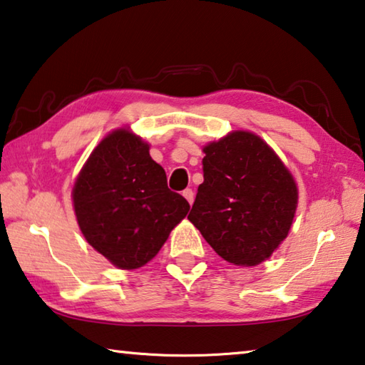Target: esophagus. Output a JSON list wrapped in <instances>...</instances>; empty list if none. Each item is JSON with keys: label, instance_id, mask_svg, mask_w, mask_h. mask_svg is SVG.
<instances>
[{"label": "esophagus", "instance_id": "esophagus-1", "mask_svg": "<svg viewBox=\"0 0 365 365\" xmlns=\"http://www.w3.org/2000/svg\"><path fill=\"white\" fill-rule=\"evenodd\" d=\"M183 196H185V200H187L190 205H193V200H195V193H193V190L191 188H187V190H183Z\"/></svg>", "mask_w": 365, "mask_h": 365}]
</instances>
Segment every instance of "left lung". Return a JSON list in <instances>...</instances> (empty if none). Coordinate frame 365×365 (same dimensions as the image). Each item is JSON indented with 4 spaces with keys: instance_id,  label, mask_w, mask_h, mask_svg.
<instances>
[{
    "instance_id": "1",
    "label": "left lung",
    "mask_w": 365,
    "mask_h": 365,
    "mask_svg": "<svg viewBox=\"0 0 365 365\" xmlns=\"http://www.w3.org/2000/svg\"><path fill=\"white\" fill-rule=\"evenodd\" d=\"M202 182L188 219L227 262L261 264L287 238L298 188L274 150L251 132L205 146Z\"/></svg>"
}]
</instances>
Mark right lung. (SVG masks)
<instances>
[{"instance_id":"1","label":"right lung","mask_w":365,"mask_h":365,"mask_svg":"<svg viewBox=\"0 0 365 365\" xmlns=\"http://www.w3.org/2000/svg\"><path fill=\"white\" fill-rule=\"evenodd\" d=\"M72 200L86 242L123 270L150 262L190 209L169 190L150 145L127 128L109 133L90 154Z\"/></svg>"}]
</instances>
